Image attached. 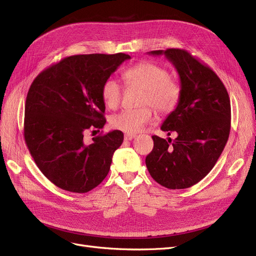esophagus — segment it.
Listing matches in <instances>:
<instances>
[{"mask_svg": "<svg viewBox=\"0 0 256 256\" xmlns=\"http://www.w3.org/2000/svg\"><path fill=\"white\" fill-rule=\"evenodd\" d=\"M125 140H127V141H131L132 140V138H136V134H125Z\"/></svg>", "mask_w": 256, "mask_h": 256, "instance_id": "esophagus-1", "label": "esophagus"}]
</instances>
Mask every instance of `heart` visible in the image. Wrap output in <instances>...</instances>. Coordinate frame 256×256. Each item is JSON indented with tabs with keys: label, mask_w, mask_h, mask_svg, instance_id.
Instances as JSON below:
<instances>
[{
	"label": "heart",
	"mask_w": 256,
	"mask_h": 256,
	"mask_svg": "<svg viewBox=\"0 0 256 256\" xmlns=\"http://www.w3.org/2000/svg\"><path fill=\"white\" fill-rule=\"evenodd\" d=\"M127 86L141 88L140 104H150L161 115L171 113L177 106L182 96L180 85L170 78L166 68L152 62H140L127 68L122 74ZM102 97L108 108H116L122 98L120 85L113 79H108L102 86ZM152 118L150 106L122 110L111 116V126L129 134H136Z\"/></svg>",
	"instance_id": "obj_1"
}]
</instances>
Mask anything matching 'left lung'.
<instances>
[{"label":"left lung","mask_w":256,"mask_h":256,"mask_svg":"<svg viewBox=\"0 0 256 256\" xmlns=\"http://www.w3.org/2000/svg\"><path fill=\"white\" fill-rule=\"evenodd\" d=\"M164 56L180 76L182 96L161 126L168 136H152L154 148L145 164L152 177L168 189H184L212 171L230 136V102L222 81L210 68L182 49L150 51ZM172 144H170L169 143Z\"/></svg>","instance_id":"obj_1"}]
</instances>
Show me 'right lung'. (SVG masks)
<instances>
[{
  "instance_id": "obj_1",
  "label": "right lung",
  "mask_w": 256,
  "mask_h": 256,
  "mask_svg": "<svg viewBox=\"0 0 256 256\" xmlns=\"http://www.w3.org/2000/svg\"><path fill=\"white\" fill-rule=\"evenodd\" d=\"M128 54H81L62 60L38 74L28 90L24 140L36 166L56 187L85 193L109 173L124 134L113 130L83 141L88 129H102L106 106L102 86Z\"/></svg>"
}]
</instances>
